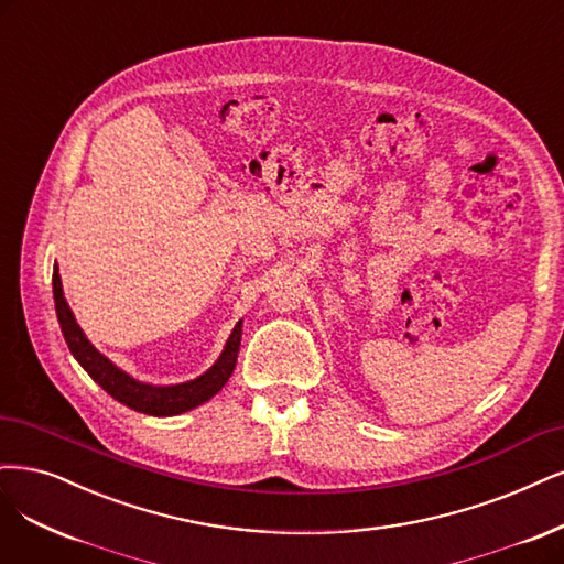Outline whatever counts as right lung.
I'll list each match as a JSON object with an SVG mask.
<instances>
[{
  "label": "right lung",
  "instance_id": "add662e5",
  "mask_svg": "<svg viewBox=\"0 0 564 564\" xmlns=\"http://www.w3.org/2000/svg\"><path fill=\"white\" fill-rule=\"evenodd\" d=\"M53 299H55V315L61 322L65 343L74 359L82 364L84 371L102 387V390L113 397L119 403L132 408V411L153 415V417H170L182 415L191 408H198L209 401L232 376L236 368L238 352H240V338H242V319L232 328L219 359L212 364L207 371L198 378L177 382V384H151L142 382L126 373L123 368L116 366L109 357H105L84 334V328L76 322L69 303L63 294L61 273H57V263L53 268Z\"/></svg>",
  "mask_w": 564,
  "mask_h": 564
}]
</instances>
